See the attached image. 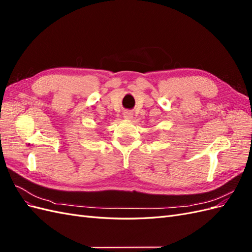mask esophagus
Returning a JSON list of instances; mask_svg holds the SVG:
<instances>
[{"label":"esophagus","instance_id":"obj_1","mask_svg":"<svg viewBox=\"0 0 252 252\" xmlns=\"http://www.w3.org/2000/svg\"><path fill=\"white\" fill-rule=\"evenodd\" d=\"M132 113L130 112V111H125L124 112V118L126 119V120H131L132 119Z\"/></svg>","mask_w":252,"mask_h":252}]
</instances>
